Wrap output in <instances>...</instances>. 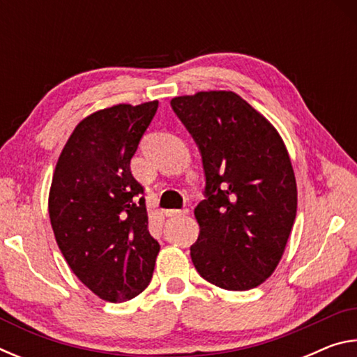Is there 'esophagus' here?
<instances>
[{"label":"esophagus","mask_w":357,"mask_h":357,"mask_svg":"<svg viewBox=\"0 0 357 357\" xmlns=\"http://www.w3.org/2000/svg\"><path fill=\"white\" fill-rule=\"evenodd\" d=\"M189 214V209H168L165 211L167 217H181Z\"/></svg>","instance_id":"34e87169"}]
</instances>
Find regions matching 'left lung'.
<instances>
[{"label": "left lung", "mask_w": 357, "mask_h": 357, "mask_svg": "<svg viewBox=\"0 0 357 357\" xmlns=\"http://www.w3.org/2000/svg\"><path fill=\"white\" fill-rule=\"evenodd\" d=\"M198 149L206 176L193 266L213 285L245 291L274 273L298 209L285 143L261 113L233 91L172 99Z\"/></svg>", "instance_id": "8db88e82"}]
</instances>
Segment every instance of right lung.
<instances>
[{"label":"right lung","instance_id":"obj_1","mask_svg":"<svg viewBox=\"0 0 357 357\" xmlns=\"http://www.w3.org/2000/svg\"><path fill=\"white\" fill-rule=\"evenodd\" d=\"M157 107L119 104L89 114L53 173L48 214L59 250L82 283L108 302L140 294L160 250L148 229L144 189L130 172Z\"/></svg>","mask_w":357,"mask_h":357}]
</instances>
